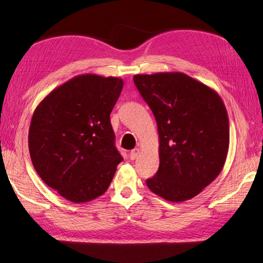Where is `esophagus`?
I'll return each mask as SVG.
<instances>
[{
  "mask_svg": "<svg viewBox=\"0 0 263 263\" xmlns=\"http://www.w3.org/2000/svg\"><path fill=\"white\" fill-rule=\"evenodd\" d=\"M138 155H139V149H133V150H131V153H130V159H131V160L137 159Z\"/></svg>",
  "mask_w": 263,
  "mask_h": 263,
  "instance_id": "esophagus-1",
  "label": "esophagus"
}]
</instances>
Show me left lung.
I'll return each mask as SVG.
<instances>
[{
	"mask_svg": "<svg viewBox=\"0 0 263 263\" xmlns=\"http://www.w3.org/2000/svg\"><path fill=\"white\" fill-rule=\"evenodd\" d=\"M133 81L157 122L159 168L150 191L172 202L192 199L219 175L230 122L214 89L181 72L137 74Z\"/></svg>",
	"mask_w": 263,
	"mask_h": 263,
	"instance_id": "1",
	"label": "left lung"
}]
</instances>
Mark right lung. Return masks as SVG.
Masks as SVG:
<instances>
[{
    "label": "right lung",
    "mask_w": 263,
    "mask_h": 263,
    "mask_svg": "<svg viewBox=\"0 0 263 263\" xmlns=\"http://www.w3.org/2000/svg\"><path fill=\"white\" fill-rule=\"evenodd\" d=\"M123 80L81 74L55 88L33 111L28 144L32 165L49 187L74 203L106 192L123 160L109 115Z\"/></svg>",
    "instance_id": "obj_1"
}]
</instances>
